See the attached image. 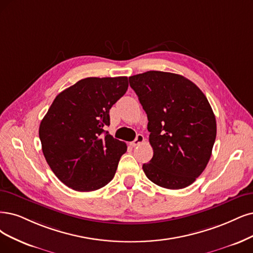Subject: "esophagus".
Instances as JSON below:
<instances>
[{"mask_svg":"<svg viewBox=\"0 0 253 253\" xmlns=\"http://www.w3.org/2000/svg\"><path fill=\"white\" fill-rule=\"evenodd\" d=\"M144 141H145V137H144V135H143V134H137V135H136V137H135V139H134V141L130 143V145H131L132 147H135V146L139 145L141 143H143Z\"/></svg>","mask_w":253,"mask_h":253,"instance_id":"obj_1","label":"esophagus"}]
</instances>
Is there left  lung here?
I'll use <instances>...</instances> for the list:
<instances>
[{"label": "left lung", "mask_w": 253, "mask_h": 253, "mask_svg": "<svg viewBox=\"0 0 253 253\" xmlns=\"http://www.w3.org/2000/svg\"><path fill=\"white\" fill-rule=\"evenodd\" d=\"M148 117L153 157L143 165L155 184L179 190L192 184L210 161L217 124L201 89L181 75L149 71L129 77Z\"/></svg>", "instance_id": "obj_1"}]
</instances>
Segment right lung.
<instances>
[{
  "mask_svg": "<svg viewBox=\"0 0 253 253\" xmlns=\"http://www.w3.org/2000/svg\"><path fill=\"white\" fill-rule=\"evenodd\" d=\"M127 77H89L64 89L41 122L42 153L51 170L78 192L99 190L111 181L126 143L112 137L109 109L125 95Z\"/></svg>",
  "mask_w": 253,
  "mask_h": 253,
  "instance_id": "right-lung-1",
  "label": "right lung"
}]
</instances>
